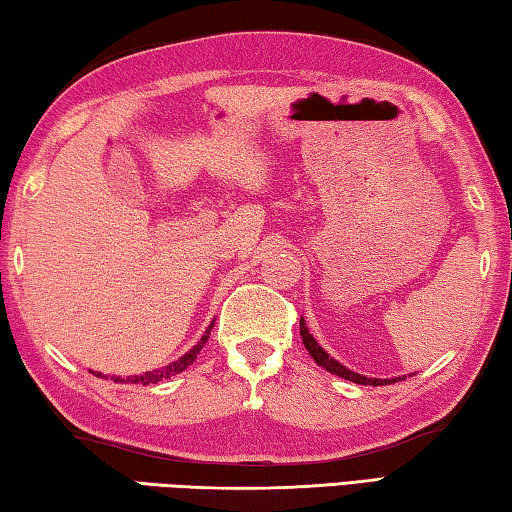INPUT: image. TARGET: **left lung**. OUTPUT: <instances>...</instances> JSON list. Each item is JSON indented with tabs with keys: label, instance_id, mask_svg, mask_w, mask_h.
Segmentation results:
<instances>
[{
	"label": "left lung",
	"instance_id": "obj_1",
	"mask_svg": "<svg viewBox=\"0 0 512 512\" xmlns=\"http://www.w3.org/2000/svg\"><path fill=\"white\" fill-rule=\"evenodd\" d=\"M300 336H302V343H305V348L309 350V354H311V357H314V361L318 363V366H323L325 370L332 372V375H339V377H343V379L354 381V384H363V386H366V384H370V386H384V384H395L397 379H404V377H395V379H368V377L359 375V372H352V370H348L345 366H341L339 361H334L323 348H320L314 336L309 334V329H307L305 320H302V318H300Z\"/></svg>",
	"mask_w": 512,
	"mask_h": 512
}]
</instances>
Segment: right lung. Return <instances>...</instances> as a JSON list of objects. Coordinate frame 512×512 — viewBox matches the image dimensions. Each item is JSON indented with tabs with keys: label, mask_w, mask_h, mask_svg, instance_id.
Returning <instances> with one entry per match:
<instances>
[{
	"label": "right lung",
	"mask_w": 512,
	"mask_h": 512,
	"mask_svg": "<svg viewBox=\"0 0 512 512\" xmlns=\"http://www.w3.org/2000/svg\"><path fill=\"white\" fill-rule=\"evenodd\" d=\"M210 329H212V325H210ZM210 329H207V332L201 336V341H198L192 350H189L185 357H180L178 361H173V363H169L167 368H162V370H153V372H146V375H133V377H126V379H115V381H119V384H158V381H162V379H169L171 375H178V372H183L187 366H192L194 363V359H196V354L201 352V348L205 345V341L210 339ZM97 377H101V375H97Z\"/></svg>",
	"instance_id": "right-lung-1"
}]
</instances>
